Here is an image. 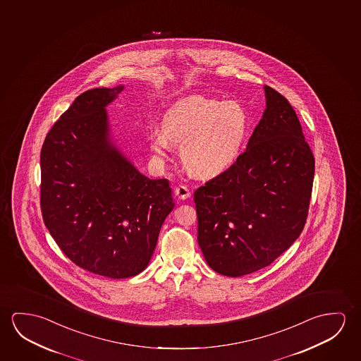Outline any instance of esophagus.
<instances>
[{"label":"esophagus","mask_w":361,"mask_h":361,"mask_svg":"<svg viewBox=\"0 0 361 361\" xmlns=\"http://www.w3.org/2000/svg\"><path fill=\"white\" fill-rule=\"evenodd\" d=\"M174 193H176L179 200H187L192 195L190 189L185 184H179L176 190H174Z\"/></svg>","instance_id":"34e87169"}]
</instances>
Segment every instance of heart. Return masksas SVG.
<instances>
[{
  "mask_svg": "<svg viewBox=\"0 0 361 361\" xmlns=\"http://www.w3.org/2000/svg\"><path fill=\"white\" fill-rule=\"evenodd\" d=\"M154 132L150 147L163 158L174 143H182L184 166L195 176L213 177L235 164L246 147L251 121L237 102L192 95L172 105Z\"/></svg>",
  "mask_w": 361,
  "mask_h": 361,
  "instance_id": "1",
  "label": "heart"
}]
</instances>
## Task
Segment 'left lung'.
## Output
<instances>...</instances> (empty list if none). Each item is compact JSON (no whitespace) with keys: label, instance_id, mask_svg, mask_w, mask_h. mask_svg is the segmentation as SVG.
I'll return each instance as SVG.
<instances>
[{"label":"left lung","instance_id":"8db88e82","mask_svg":"<svg viewBox=\"0 0 361 361\" xmlns=\"http://www.w3.org/2000/svg\"><path fill=\"white\" fill-rule=\"evenodd\" d=\"M262 119L235 164L195 189L198 243L207 264L240 277L264 269L301 235L315 158L286 97L264 85Z\"/></svg>","mask_w":361,"mask_h":361}]
</instances>
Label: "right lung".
Returning a JSON list of instances; mask_svg holds the SVG:
<instances>
[{"mask_svg": "<svg viewBox=\"0 0 361 361\" xmlns=\"http://www.w3.org/2000/svg\"><path fill=\"white\" fill-rule=\"evenodd\" d=\"M123 89L80 94L47 133L40 154L46 228L71 262L110 279L148 266L174 208L169 182L137 172L109 142L105 106Z\"/></svg>", "mask_w": 361, "mask_h": 361, "instance_id": "add662e5", "label": "right lung"}]
</instances>
